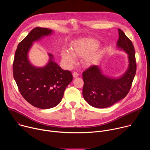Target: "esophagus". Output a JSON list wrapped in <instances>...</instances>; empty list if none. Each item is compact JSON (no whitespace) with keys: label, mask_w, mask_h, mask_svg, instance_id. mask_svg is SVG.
<instances>
[{"label":"esophagus","mask_w":150,"mask_h":150,"mask_svg":"<svg viewBox=\"0 0 150 150\" xmlns=\"http://www.w3.org/2000/svg\"><path fill=\"white\" fill-rule=\"evenodd\" d=\"M78 76H79V74H78V72H74V73H73V76H74V78H77Z\"/></svg>","instance_id":"obj_1"}]
</instances>
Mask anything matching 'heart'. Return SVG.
Instances as JSON below:
<instances>
[{"instance_id": "b5f03b06", "label": "heart", "mask_w": 150, "mask_h": 150, "mask_svg": "<svg viewBox=\"0 0 150 150\" xmlns=\"http://www.w3.org/2000/svg\"><path fill=\"white\" fill-rule=\"evenodd\" d=\"M98 41L93 38H82L72 42L70 52L63 51L62 58L67 64L72 65L75 62L73 57H84L83 63L85 65L90 67L92 65L98 57V53L95 51L98 47Z\"/></svg>"}]
</instances>
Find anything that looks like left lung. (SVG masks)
Here are the masks:
<instances>
[{
    "label": "left lung",
    "instance_id": "1",
    "mask_svg": "<svg viewBox=\"0 0 150 150\" xmlns=\"http://www.w3.org/2000/svg\"><path fill=\"white\" fill-rule=\"evenodd\" d=\"M117 47L128 54L129 66L117 78L104 75L97 65H93L82 73L84 100L96 108H106L124 98L129 93L137 70L135 53L132 41L120 29Z\"/></svg>",
    "mask_w": 150,
    "mask_h": 150
}]
</instances>
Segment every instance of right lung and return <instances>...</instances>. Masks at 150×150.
Listing matches in <instances>:
<instances>
[{"instance_id": "1", "label": "right lung", "mask_w": 150, "mask_h": 150, "mask_svg": "<svg viewBox=\"0 0 150 150\" xmlns=\"http://www.w3.org/2000/svg\"><path fill=\"white\" fill-rule=\"evenodd\" d=\"M52 33L46 28L33 29L18 45L13 63V75L21 94L31 105L42 109L58 105L73 78L71 71L63 70L53 61L50 53L49 62L44 67H35L28 60L33 42Z\"/></svg>"}]
</instances>
